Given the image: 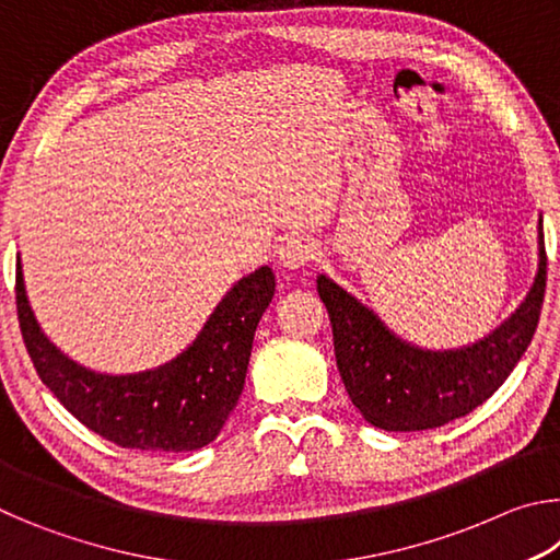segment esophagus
Instances as JSON below:
<instances>
[{"label": "esophagus", "instance_id": "34e87169", "mask_svg": "<svg viewBox=\"0 0 560 560\" xmlns=\"http://www.w3.org/2000/svg\"><path fill=\"white\" fill-rule=\"evenodd\" d=\"M314 252H316L314 242L303 240V236H293V240H289L287 244H281L279 264L289 271H299L314 259Z\"/></svg>", "mask_w": 560, "mask_h": 560}]
</instances>
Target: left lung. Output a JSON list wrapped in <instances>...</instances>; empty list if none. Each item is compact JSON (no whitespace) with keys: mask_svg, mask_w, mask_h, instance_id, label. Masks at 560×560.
<instances>
[{"mask_svg":"<svg viewBox=\"0 0 560 560\" xmlns=\"http://www.w3.org/2000/svg\"><path fill=\"white\" fill-rule=\"evenodd\" d=\"M316 289L334 326L340 377L360 415L387 432L442 428L489 400L534 338L546 291L544 217H538V269L524 301L467 346H415L326 273H318Z\"/></svg>","mask_w":560,"mask_h":560,"instance_id":"left-lung-1","label":"left lung"}]
</instances>
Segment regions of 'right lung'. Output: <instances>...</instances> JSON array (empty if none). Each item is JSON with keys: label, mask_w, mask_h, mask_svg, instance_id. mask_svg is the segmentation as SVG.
Segmentation results:
<instances>
[{"label": "right lung", "mask_w": 560, "mask_h": 560, "mask_svg": "<svg viewBox=\"0 0 560 560\" xmlns=\"http://www.w3.org/2000/svg\"><path fill=\"white\" fill-rule=\"evenodd\" d=\"M273 289L271 267L254 269L224 293L200 334L173 360L138 373H101L44 334L16 259L19 326L42 383L75 420L126 450L192 452L220 434L244 390L254 330Z\"/></svg>", "instance_id": "add662e5"}]
</instances>
